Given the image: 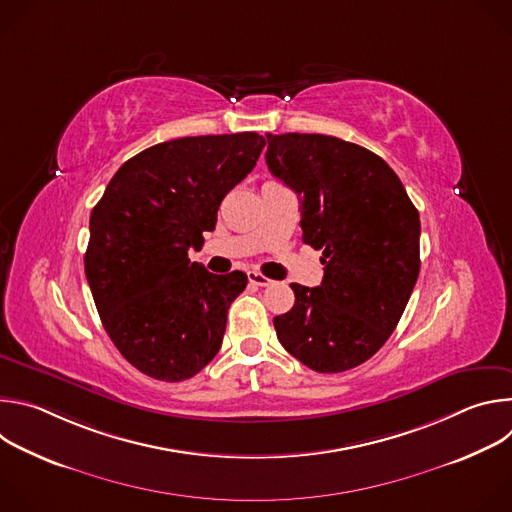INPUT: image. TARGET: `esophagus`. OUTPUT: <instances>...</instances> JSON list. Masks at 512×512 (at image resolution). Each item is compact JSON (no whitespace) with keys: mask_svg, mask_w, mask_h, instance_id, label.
Here are the masks:
<instances>
[{"mask_svg":"<svg viewBox=\"0 0 512 512\" xmlns=\"http://www.w3.org/2000/svg\"><path fill=\"white\" fill-rule=\"evenodd\" d=\"M249 281H251L253 285H257V287H267V285H271V279L265 277V275H261L259 271H249Z\"/></svg>","mask_w":512,"mask_h":512,"instance_id":"1","label":"esophagus"}]
</instances>
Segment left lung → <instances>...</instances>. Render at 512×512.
<instances>
[{"instance_id":"left-lung-1","label":"left lung","mask_w":512,"mask_h":512,"mask_svg":"<svg viewBox=\"0 0 512 512\" xmlns=\"http://www.w3.org/2000/svg\"><path fill=\"white\" fill-rule=\"evenodd\" d=\"M267 166L300 196L304 243L322 249L318 287L291 283L281 346L316 373L369 360L393 334L419 275V212L377 154L320 133H267Z\"/></svg>"}]
</instances>
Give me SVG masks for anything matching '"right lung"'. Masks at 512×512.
Returning a JSON list of instances; mask_svg holds the SVG:
<instances>
[{"instance_id": "1", "label": "right lung", "mask_w": 512, "mask_h": 512, "mask_svg": "<svg viewBox=\"0 0 512 512\" xmlns=\"http://www.w3.org/2000/svg\"><path fill=\"white\" fill-rule=\"evenodd\" d=\"M255 131L170 139L139 152L91 212L85 273L101 322L137 371L178 383L216 356L247 275L190 263L223 198L255 168Z\"/></svg>"}]
</instances>
